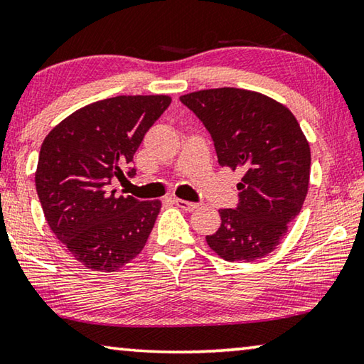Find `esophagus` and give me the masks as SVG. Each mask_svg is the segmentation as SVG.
<instances>
[{
  "instance_id": "1",
  "label": "esophagus",
  "mask_w": 364,
  "mask_h": 364,
  "mask_svg": "<svg viewBox=\"0 0 364 364\" xmlns=\"http://www.w3.org/2000/svg\"><path fill=\"white\" fill-rule=\"evenodd\" d=\"M175 204L178 205V207H181L183 210H196L199 207V204H196V203H189V200H183V199H175Z\"/></svg>"
}]
</instances>
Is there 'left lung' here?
Returning a JSON list of instances; mask_svg holds the SVG:
<instances>
[{
  "mask_svg": "<svg viewBox=\"0 0 364 364\" xmlns=\"http://www.w3.org/2000/svg\"><path fill=\"white\" fill-rule=\"evenodd\" d=\"M180 100L209 129L218 164L241 170L240 204L220 209L205 241L225 261L251 262L272 252L301 210L309 188L311 149L284 103L255 90L220 87Z\"/></svg>",
  "mask_w": 364,
  "mask_h": 364,
  "instance_id": "1",
  "label": "left lung"
}]
</instances>
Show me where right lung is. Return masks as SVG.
Segmentation results:
<instances>
[{
	"label": "right lung",
	"mask_w": 364,
	"mask_h": 364,
	"mask_svg": "<svg viewBox=\"0 0 364 364\" xmlns=\"http://www.w3.org/2000/svg\"><path fill=\"white\" fill-rule=\"evenodd\" d=\"M170 103V95L94 102L69 114L43 139L36 186L45 220L87 269L114 272L147 243L161 203L117 196L109 181L124 178L121 168L131 164L146 132Z\"/></svg>",
	"instance_id": "1"
}]
</instances>
